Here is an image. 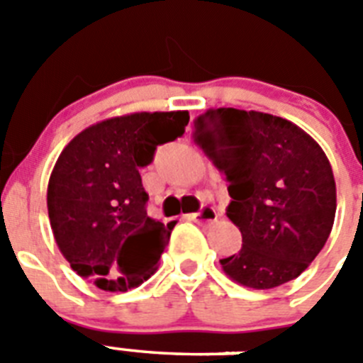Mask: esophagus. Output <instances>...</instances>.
<instances>
[{
  "mask_svg": "<svg viewBox=\"0 0 363 363\" xmlns=\"http://www.w3.org/2000/svg\"><path fill=\"white\" fill-rule=\"evenodd\" d=\"M189 218H191L192 221H196V223H201V225H211V223H214V221L218 220V214L213 207H203L200 213L191 214Z\"/></svg>",
  "mask_w": 363,
  "mask_h": 363,
  "instance_id": "34e87169",
  "label": "esophagus"
}]
</instances>
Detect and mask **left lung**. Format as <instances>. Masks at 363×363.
Wrapping results in <instances>:
<instances>
[{
    "label": "left lung",
    "instance_id": "obj_1",
    "mask_svg": "<svg viewBox=\"0 0 363 363\" xmlns=\"http://www.w3.org/2000/svg\"><path fill=\"white\" fill-rule=\"evenodd\" d=\"M192 140L227 176V218L242 233V249L220 259L223 272L249 289L300 277L335 223V174L322 147L285 118L230 107L198 116Z\"/></svg>",
    "mask_w": 363,
    "mask_h": 363
}]
</instances>
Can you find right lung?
<instances>
[{"label": "right lung", "mask_w": 363, "mask_h": 363, "mask_svg": "<svg viewBox=\"0 0 363 363\" xmlns=\"http://www.w3.org/2000/svg\"><path fill=\"white\" fill-rule=\"evenodd\" d=\"M187 111L133 112L83 129L49 178L47 209L57 249L79 277L111 293L150 278L176 221L147 216L140 169L184 136Z\"/></svg>", "instance_id": "1"}]
</instances>
